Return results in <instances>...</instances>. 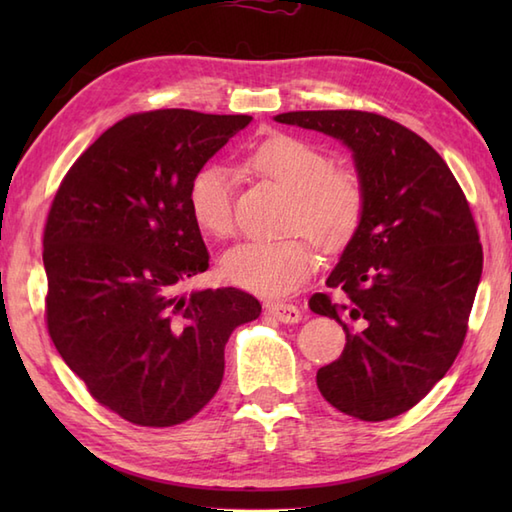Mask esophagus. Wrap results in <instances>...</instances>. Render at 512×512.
I'll return each mask as SVG.
<instances>
[{"instance_id":"esophagus-1","label":"esophagus","mask_w":512,"mask_h":512,"mask_svg":"<svg viewBox=\"0 0 512 512\" xmlns=\"http://www.w3.org/2000/svg\"><path fill=\"white\" fill-rule=\"evenodd\" d=\"M266 312L270 317L281 321V323H297L301 321V310L292 303H284V301H268L266 303Z\"/></svg>"}]
</instances>
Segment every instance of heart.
Returning <instances> with one entry per match:
<instances>
[{
	"mask_svg": "<svg viewBox=\"0 0 512 512\" xmlns=\"http://www.w3.org/2000/svg\"><path fill=\"white\" fill-rule=\"evenodd\" d=\"M248 165L290 191L286 231L306 232L319 248L334 253L350 244L365 213V189L350 169H334L317 145L295 136H273L250 151ZM193 222L206 235L233 233V178L217 162L193 173L187 189ZM231 284L262 297L295 292L314 270L312 246L300 233L279 242H244L222 257Z\"/></svg>",
	"mask_w": 512,
	"mask_h": 512,
	"instance_id": "obj_1",
	"label": "heart"
}]
</instances>
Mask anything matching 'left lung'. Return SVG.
Returning a JSON list of instances; mask_svg holds the SVG:
<instances>
[{"instance_id": "left-lung-1", "label": "left lung", "mask_w": 512, "mask_h": 512, "mask_svg": "<svg viewBox=\"0 0 512 512\" xmlns=\"http://www.w3.org/2000/svg\"><path fill=\"white\" fill-rule=\"evenodd\" d=\"M352 151L365 213L310 310L343 325L345 347L317 372L347 416L396 418L449 372L482 277L477 226L447 162L411 129L372 112H286Z\"/></svg>"}]
</instances>
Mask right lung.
Instances as JSON below:
<instances>
[{
  "instance_id": "right-lung-1",
  "label": "right lung",
  "mask_w": 512,
  "mask_h": 512,
  "mask_svg": "<svg viewBox=\"0 0 512 512\" xmlns=\"http://www.w3.org/2000/svg\"><path fill=\"white\" fill-rule=\"evenodd\" d=\"M253 118L127 116L74 162L54 195L43 266L50 339L90 394L140 427L193 418L224 376V345L259 317L237 288H178L209 268L189 180Z\"/></svg>"
}]
</instances>
